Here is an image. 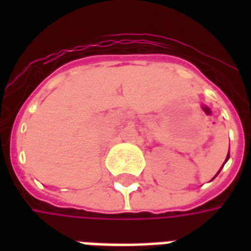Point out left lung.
<instances>
[{"mask_svg":"<svg viewBox=\"0 0 251 251\" xmlns=\"http://www.w3.org/2000/svg\"><path fill=\"white\" fill-rule=\"evenodd\" d=\"M228 157H230V153H228V154H227L226 161H227V160H228ZM226 161H225V164H226ZM225 164H223V165H225ZM219 172H221V169H219ZM219 172H218V174H219ZM218 174H216V175H218ZM216 175H215V176H216Z\"/></svg>","mask_w":251,"mask_h":251,"instance_id":"8db88e82","label":"left lung"}]
</instances>
